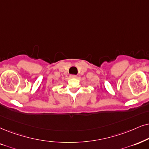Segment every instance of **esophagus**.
<instances>
[{
  "label": "esophagus",
  "instance_id": "obj_1",
  "mask_svg": "<svg viewBox=\"0 0 149 149\" xmlns=\"http://www.w3.org/2000/svg\"><path fill=\"white\" fill-rule=\"evenodd\" d=\"M70 78H77V76H76V75H71Z\"/></svg>",
  "mask_w": 149,
  "mask_h": 149
}]
</instances>
